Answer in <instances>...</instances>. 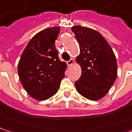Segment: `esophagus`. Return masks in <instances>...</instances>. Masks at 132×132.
Instances as JSON below:
<instances>
[{
    "instance_id": "esophagus-1",
    "label": "esophagus",
    "mask_w": 132,
    "mask_h": 132,
    "mask_svg": "<svg viewBox=\"0 0 132 132\" xmlns=\"http://www.w3.org/2000/svg\"><path fill=\"white\" fill-rule=\"evenodd\" d=\"M73 62H74V61L73 60V59H70V60L68 61H67L66 63H67V65H68V66H71L72 64L73 63Z\"/></svg>"
}]
</instances>
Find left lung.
<instances>
[{
  "label": "left lung",
  "mask_w": 132,
  "mask_h": 132,
  "mask_svg": "<svg viewBox=\"0 0 132 132\" xmlns=\"http://www.w3.org/2000/svg\"><path fill=\"white\" fill-rule=\"evenodd\" d=\"M80 46L76 62L82 73L75 82L77 91L90 100H97L108 93L116 80L117 65L110 44L95 30L82 27H71Z\"/></svg>",
  "instance_id": "1"
}]
</instances>
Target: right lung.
<instances>
[{
    "mask_svg": "<svg viewBox=\"0 0 132 132\" xmlns=\"http://www.w3.org/2000/svg\"><path fill=\"white\" fill-rule=\"evenodd\" d=\"M59 27L43 30L33 37L22 52L18 63V76L31 97L45 100L56 93L67 66L61 62L55 40Z\"/></svg>",
    "mask_w": 132,
    "mask_h": 132,
    "instance_id": "right-lung-1",
    "label": "right lung"
}]
</instances>
